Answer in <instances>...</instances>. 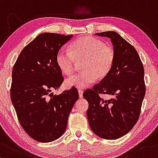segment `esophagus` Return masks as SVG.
<instances>
[{"label": "esophagus", "instance_id": "34e87169", "mask_svg": "<svg viewBox=\"0 0 158 158\" xmlns=\"http://www.w3.org/2000/svg\"><path fill=\"white\" fill-rule=\"evenodd\" d=\"M83 93H84V91L81 89H79L78 90V94H79V97L80 98H83Z\"/></svg>", "mask_w": 158, "mask_h": 158}]
</instances>
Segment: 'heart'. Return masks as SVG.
Listing matches in <instances>:
<instances>
[{
    "mask_svg": "<svg viewBox=\"0 0 158 158\" xmlns=\"http://www.w3.org/2000/svg\"><path fill=\"white\" fill-rule=\"evenodd\" d=\"M70 51L60 49L56 55L58 68L66 75L73 73L76 61L84 60V72L65 80L67 87L84 89L89 86L95 78H103L109 73L114 62V51L104 42L93 36L77 39L69 46Z\"/></svg>",
    "mask_w": 158,
    "mask_h": 158,
    "instance_id": "1",
    "label": "heart"
}]
</instances>
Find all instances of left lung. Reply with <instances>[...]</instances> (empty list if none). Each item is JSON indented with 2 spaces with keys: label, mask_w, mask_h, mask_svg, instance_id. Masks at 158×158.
<instances>
[{
  "label": "left lung",
  "mask_w": 158,
  "mask_h": 158,
  "mask_svg": "<svg viewBox=\"0 0 158 158\" xmlns=\"http://www.w3.org/2000/svg\"><path fill=\"white\" fill-rule=\"evenodd\" d=\"M95 35L110 40L115 58L109 73L93 89L84 93L89 103L86 116L97 136L116 139L130 131L139 118L146 93L144 69L136 49L116 32ZM99 94L112 97L102 99Z\"/></svg>",
  "instance_id": "left-lung-1"
}]
</instances>
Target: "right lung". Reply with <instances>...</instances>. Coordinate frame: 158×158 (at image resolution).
Segmentation results:
<instances>
[{"mask_svg": "<svg viewBox=\"0 0 158 158\" xmlns=\"http://www.w3.org/2000/svg\"><path fill=\"white\" fill-rule=\"evenodd\" d=\"M72 36L41 33L23 49L12 69V105L23 129L41 143L54 141L64 134L69 115L79 98L74 87L60 95L51 93L63 81L56 53Z\"/></svg>", "mask_w": 158, "mask_h": 158, "instance_id": "obj_1", "label": "right lung"}]
</instances>
